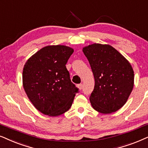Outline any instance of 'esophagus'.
Here are the masks:
<instances>
[{"instance_id": "obj_1", "label": "esophagus", "mask_w": 148, "mask_h": 148, "mask_svg": "<svg viewBox=\"0 0 148 148\" xmlns=\"http://www.w3.org/2000/svg\"><path fill=\"white\" fill-rule=\"evenodd\" d=\"M82 86H82V84H78V85H77V87L79 88L80 90L82 89Z\"/></svg>"}]
</instances>
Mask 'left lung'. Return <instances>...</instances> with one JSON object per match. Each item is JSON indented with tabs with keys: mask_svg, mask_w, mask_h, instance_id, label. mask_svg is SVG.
Instances as JSON below:
<instances>
[{
	"mask_svg": "<svg viewBox=\"0 0 148 148\" xmlns=\"http://www.w3.org/2000/svg\"><path fill=\"white\" fill-rule=\"evenodd\" d=\"M95 78L90 101L94 110L103 114L116 112L129 99L134 86L131 64L110 45L93 43L82 48Z\"/></svg>",
	"mask_w": 148,
	"mask_h": 148,
	"instance_id": "1",
	"label": "left lung"
}]
</instances>
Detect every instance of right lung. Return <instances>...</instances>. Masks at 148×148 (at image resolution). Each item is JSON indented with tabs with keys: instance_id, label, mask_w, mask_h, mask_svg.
<instances>
[{
	"instance_id": "right-lung-1",
	"label": "right lung",
	"mask_w": 148,
	"mask_h": 148,
	"mask_svg": "<svg viewBox=\"0 0 148 148\" xmlns=\"http://www.w3.org/2000/svg\"><path fill=\"white\" fill-rule=\"evenodd\" d=\"M74 49L65 45H49L25 62L23 86L36 109L49 116L70 109L78 88L71 82L66 65Z\"/></svg>"
}]
</instances>
